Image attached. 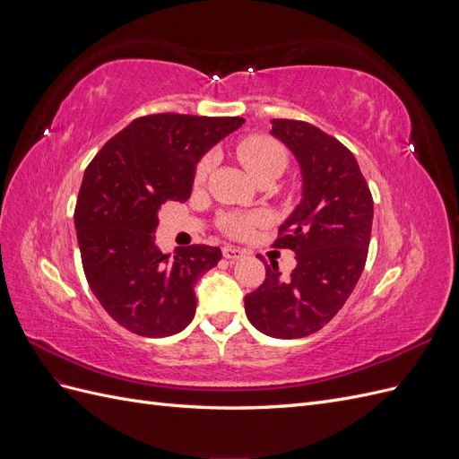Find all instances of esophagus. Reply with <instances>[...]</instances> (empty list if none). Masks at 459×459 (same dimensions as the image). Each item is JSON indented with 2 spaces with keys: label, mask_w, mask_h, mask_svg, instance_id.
<instances>
[{
  "label": "esophagus",
  "mask_w": 459,
  "mask_h": 459,
  "mask_svg": "<svg viewBox=\"0 0 459 459\" xmlns=\"http://www.w3.org/2000/svg\"><path fill=\"white\" fill-rule=\"evenodd\" d=\"M221 255H224V258H228V260H239V258H243L245 255H247V251L245 248H239V247H224L221 248Z\"/></svg>",
  "instance_id": "esophagus-1"
}]
</instances>
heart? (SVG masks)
<instances>
[{
	"label": "heart",
	"instance_id": "obj_1",
	"mask_svg": "<svg viewBox=\"0 0 459 459\" xmlns=\"http://www.w3.org/2000/svg\"><path fill=\"white\" fill-rule=\"evenodd\" d=\"M235 152H238V159L243 162L248 174L255 179L272 170H283L285 166V149L268 135L243 137V140L235 145ZM212 160L214 159L211 152H206V155L197 162L195 182H203L206 178L208 170H211L212 166ZM258 220V216L248 214H226L221 218V228H224L226 233L233 235V238H243V235L251 231V228Z\"/></svg>",
	"mask_w": 459,
	"mask_h": 459
}]
</instances>
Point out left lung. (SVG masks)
<instances>
[{
	"instance_id": "obj_1",
	"label": "left lung",
	"mask_w": 459,
	"mask_h": 459,
	"mask_svg": "<svg viewBox=\"0 0 459 459\" xmlns=\"http://www.w3.org/2000/svg\"><path fill=\"white\" fill-rule=\"evenodd\" d=\"M272 135L300 164L302 199L272 247L295 251L297 268L281 280L277 262L245 297V312L264 335L300 339L329 324L364 272L373 199L352 152L308 122L273 118Z\"/></svg>"
}]
</instances>
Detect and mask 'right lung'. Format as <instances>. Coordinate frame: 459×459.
Segmentation results:
<instances>
[{"label": "right lung", "mask_w": 459, "mask_h": 459, "mask_svg": "<svg viewBox=\"0 0 459 459\" xmlns=\"http://www.w3.org/2000/svg\"><path fill=\"white\" fill-rule=\"evenodd\" d=\"M243 122L147 115L110 137L90 162L74 208L82 266L97 300L124 329L159 339L191 324L193 287L221 251L191 245L164 255L155 238L159 208L189 199L201 157Z\"/></svg>", "instance_id": "add662e5"}]
</instances>
